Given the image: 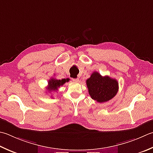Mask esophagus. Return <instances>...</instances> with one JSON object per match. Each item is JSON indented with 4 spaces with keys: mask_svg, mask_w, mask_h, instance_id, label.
Returning <instances> with one entry per match:
<instances>
[{
    "mask_svg": "<svg viewBox=\"0 0 153 153\" xmlns=\"http://www.w3.org/2000/svg\"><path fill=\"white\" fill-rule=\"evenodd\" d=\"M72 80L75 82H79V79L78 78H73Z\"/></svg>",
    "mask_w": 153,
    "mask_h": 153,
    "instance_id": "esophagus-1",
    "label": "esophagus"
}]
</instances>
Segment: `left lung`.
<instances>
[{"instance_id":"left-lung-1","label":"left lung","mask_w":153,"mask_h":153,"mask_svg":"<svg viewBox=\"0 0 153 153\" xmlns=\"http://www.w3.org/2000/svg\"><path fill=\"white\" fill-rule=\"evenodd\" d=\"M89 94L93 100L99 103L108 101L114 97L119 89V84L115 79L109 76L103 77L94 71L86 80Z\"/></svg>"}]
</instances>
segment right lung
<instances>
[{"mask_svg":"<svg viewBox=\"0 0 153 153\" xmlns=\"http://www.w3.org/2000/svg\"><path fill=\"white\" fill-rule=\"evenodd\" d=\"M69 82L68 79H56L54 78H50L48 81V85L47 87V89L49 91H56L59 87L63 85L65 82Z\"/></svg>","mask_w":153,"mask_h":153,"instance_id":"obj_1","label":"right lung"}]
</instances>
